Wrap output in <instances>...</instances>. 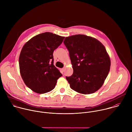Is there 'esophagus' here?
<instances>
[{"instance_id":"obj_1","label":"esophagus","mask_w":132,"mask_h":132,"mask_svg":"<svg viewBox=\"0 0 132 132\" xmlns=\"http://www.w3.org/2000/svg\"><path fill=\"white\" fill-rule=\"evenodd\" d=\"M62 70L63 72H64V71H65V68H62Z\"/></svg>"}]
</instances>
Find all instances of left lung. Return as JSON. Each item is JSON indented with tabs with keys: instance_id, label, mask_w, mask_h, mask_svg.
<instances>
[{
	"instance_id": "8db88e82",
	"label": "left lung",
	"mask_w": 132,
	"mask_h": 132,
	"mask_svg": "<svg viewBox=\"0 0 132 132\" xmlns=\"http://www.w3.org/2000/svg\"><path fill=\"white\" fill-rule=\"evenodd\" d=\"M73 73L66 77L71 89L78 93H93L103 85L110 71L111 61L104 45L83 34L65 37Z\"/></svg>"
}]
</instances>
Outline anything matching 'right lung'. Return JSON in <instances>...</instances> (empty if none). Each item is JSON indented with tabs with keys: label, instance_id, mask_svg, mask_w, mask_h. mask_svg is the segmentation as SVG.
<instances>
[{
	"label": "right lung",
	"instance_id": "right-lung-1",
	"mask_svg": "<svg viewBox=\"0 0 132 132\" xmlns=\"http://www.w3.org/2000/svg\"><path fill=\"white\" fill-rule=\"evenodd\" d=\"M65 37L44 32L37 35L23 46L19 63L21 77L34 92L43 94L52 90L62 76L54 65L53 52Z\"/></svg>",
	"mask_w": 132,
	"mask_h": 132
}]
</instances>
